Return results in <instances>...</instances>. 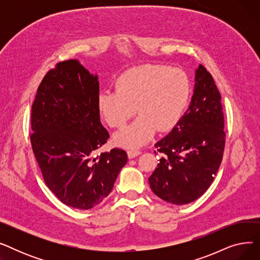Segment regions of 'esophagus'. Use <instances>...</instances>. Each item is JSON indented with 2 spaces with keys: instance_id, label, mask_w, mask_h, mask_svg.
<instances>
[{
  "instance_id": "obj_1",
  "label": "esophagus",
  "mask_w": 260,
  "mask_h": 260,
  "mask_svg": "<svg viewBox=\"0 0 260 260\" xmlns=\"http://www.w3.org/2000/svg\"><path fill=\"white\" fill-rule=\"evenodd\" d=\"M140 154H141V152L139 151V149H136V148L127 149V156H128V158H135V157H137Z\"/></svg>"
}]
</instances>
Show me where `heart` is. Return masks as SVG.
I'll return each mask as SVG.
<instances>
[{"instance_id": "1", "label": "heart", "mask_w": 260, "mask_h": 260, "mask_svg": "<svg viewBox=\"0 0 260 260\" xmlns=\"http://www.w3.org/2000/svg\"><path fill=\"white\" fill-rule=\"evenodd\" d=\"M190 95L187 75L167 65L147 64L123 73L116 89L98 97V111L111 127H122L136 113L134 122L115 135V142L128 148L145 144L156 133L167 132L182 118Z\"/></svg>"}]
</instances>
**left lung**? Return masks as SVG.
Here are the masks:
<instances>
[{"mask_svg":"<svg viewBox=\"0 0 260 260\" xmlns=\"http://www.w3.org/2000/svg\"><path fill=\"white\" fill-rule=\"evenodd\" d=\"M223 127L220 92L207 68L199 65L187 111L171 133L155 144L162 157L148 178L154 194L182 206L206 193L222 160Z\"/></svg>","mask_w":260,"mask_h":260,"instance_id":"8db88e82","label":"left lung"}]
</instances>
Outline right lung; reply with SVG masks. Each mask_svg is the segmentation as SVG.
I'll use <instances>...</instances> for the list:
<instances>
[{"label":"right lung","instance_id":"right-lung-1","mask_svg":"<svg viewBox=\"0 0 260 260\" xmlns=\"http://www.w3.org/2000/svg\"><path fill=\"white\" fill-rule=\"evenodd\" d=\"M98 76L78 60L60 62L41 82L31 107V147L48 188L79 210L101 203L126 165V152L95 151L108 132L98 111Z\"/></svg>","mask_w":260,"mask_h":260}]
</instances>
